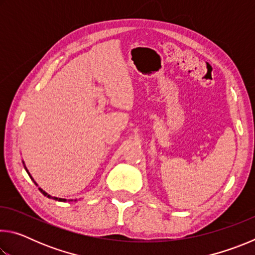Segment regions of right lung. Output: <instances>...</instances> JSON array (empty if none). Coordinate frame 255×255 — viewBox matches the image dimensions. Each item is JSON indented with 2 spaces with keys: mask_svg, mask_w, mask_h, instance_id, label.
<instances>
[{
  "mask_svg": "<svg viewBox=\"0 0 255 255\" xmlns=\"http://www.w3.org/2000/svg\"><path fill=\"white\" fill-rule=\"evenodd\" d=\"M22 163H23V165H24V162L22 161ZM24 169H25V171H27V173L29 174V176H30V178H31V180L33 181V182H34V184H36V185H38L37 183H36V181H34L33 179H32V176L31 175H30V173H29V171L27 170V167H25V165H24ZM39 190H40V192L42 193V195H44L45 197H47V198H49V199H55V200H57V201H63V202H65V201H67V199H64V198H57V197H53V196H50V195H48V193H47L46 191H44V190H42L41 188H39ZM68 201H73V199H70V200H68ZM75 201H76V199H75Z\"/></svg>",
  "mask_w": 255,
  "mask_h": 255,
  "instance_id": "obj_1",
  "label": "right lung"
}]
</instances>
